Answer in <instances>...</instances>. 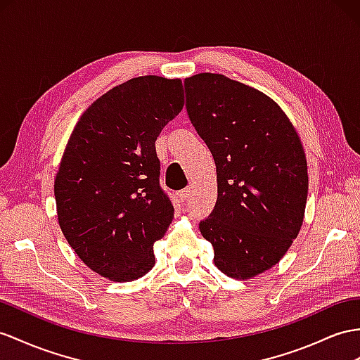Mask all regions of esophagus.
Masks as SVG:
<instances>
[{
    "label": "esophagus",
    "mask_w": 360,
    "mask_h": 360,
    "mask_svg": "<svg viewBox=\"0 0 360 360\" xmlns=\"http://www.w3.org/2000/svg\"><path fill=\"white\" fill-rule=\"evenodd\" d=\"M188 196H190V188H186V190L179 191V195H178V198H179L181 202H186V200L188 199Z\"/></svg>",
    "instance_id": "esophagus-1"
}]
</instances>
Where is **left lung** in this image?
<instances>
[{
  "label": "left lung",
  "mask_w": 360,
  "mask_h": 360,
  "mask_svg": "<svg viewBox=\"0 0 360 360\" xmlns=\"http://www.w3.org/2000/svg\"><path fill=\"white\" fill-rule=\"evenodd\" d=\"M187 112L213 153L217 200L199 229L236 280L271 269L304 222L309 174L295 126L264 92L222 75L184 80Z\"/></svg>",
  "instance_id": "1"
}]
</instances>
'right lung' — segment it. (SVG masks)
Segmentation results:
<instances>
[{
	"label": "right lung",
	"instance_id": "1",
	"mask_svg": "<svg viewBox=\"0 0 360 360\" xmlns=\"http://www.w3.org/2000/svg\"><path fill=\"white\" fill-rule=\"evenodd\" d=\"M184 108L181 79L140 76L92 101L54 178L58 222L91 271L134 281L155 266L173 205L160 188L155 141Z\"/></svg>",
	"mask_w": 360,
	"mask_h": 360
}]
</instances>
